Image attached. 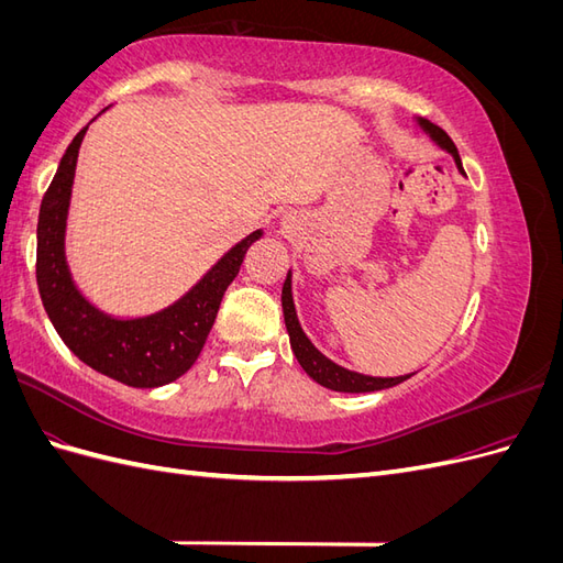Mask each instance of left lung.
Listing matches in <instances>:
<instances>
[{"label":"left lung","instance_id":"8db88e82","mask_svg":"<svg viewBox=\"0 0 563 563\" xmlns=\"http://www.w3.org/2000/svg\"><path fill=\"white\" fill-rule=\"evenodd\" d=\"M416 126L428 135V139L441 147L444 152L453 157L457 172L465 176L463 172V162H460L457 150L453 145V141L446 135L444 129H439L437 124H432L430 119L424 117H416ZM282 310H284V323H286V331H288V340H291V350L296 354L298 364L302 366V371L308 373V376L319 383L321 387H329L333 391H350V395H360V391H378V389H387V387H395L404 380H408L413 376V373H406V376H391V378H380V376H366V373H356L350 371L345 366H340L335 362H331L327 354H321L314 345L312 340L305 335L300 321H298V312H296V302H294V288H291V269H288V275L284 279L282 286Z\"/></svg>","mask_w":563,"mask_h":563}]
</instances>
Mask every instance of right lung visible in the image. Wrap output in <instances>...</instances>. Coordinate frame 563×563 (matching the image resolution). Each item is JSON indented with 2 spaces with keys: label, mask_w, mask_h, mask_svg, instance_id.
<instances>
[{
  "label": "right lung",
  "mask_w": 563,
  "mask_h": 563,
  "mask_svg": "<svg viewBox=\"0 0 563 563\" xmlns=\"http://www.w3.org/2000/svg\"><path fill=\"white\" fill-rule=\"evenodd\" d=\"M89 124L67 145L58 172L42 199L37 223L40 296L51 323L79 362L129 387H162L180 378L197 362L216 321L220 300L240 272L251 244L263 236V230H255L236 242L192 288H187L178 300L162 310L119 317L98 308L73 279L65 255L75 168Z\"/></svg>",
  "instance_id": "add662e5"
}]
</instances>
